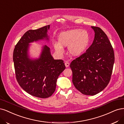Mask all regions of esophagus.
<instances>
[{"label": "esophagus", "instance_id": "1", "mask_svg": "<svg viewBox=\"0 0 124 124\" xmlns=\"http://www.w3.org/2000/svg\"><path fill=\"white\" fill-rule=\"evenodd\" d=\"M65 66H66V68H68V67L69 66V65H70V63L68 62H66L65 63Z\"/></svg>", "mask_w": 124, "mask_h": 124}]
</instances>
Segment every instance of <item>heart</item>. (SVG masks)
<instances>
[{
    "mask_svg": "<svg viewBox=\"0 0 124 124\" xmlns=\"http://www.w3.org/2000/svg\"><path fill=\"white\" fill-rule=\"evenodd\" d=\"M58 41L53 43L54 48L58 53L63 54V47L68 46L70 55L78 56L86 50L90 42V35L85 30L72 29L60 33Z\"/></svg>",
    "mask_w": 124,
    "mask_h": 124,
    "instance_id": "b5f03b06",
    "label": "heart"
}]
</instances>
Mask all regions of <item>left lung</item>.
I'll return each instance as SVG.
<instances>
[{
	"label": "left lung",
	"mask_w": 124,
	"mask_h": 124,
	"mask_svg": "<svg viewBox=\"0 0 124 124\" xmlns=\"http://www.w3.org/2000/svg\"><path fill=\"white\" fill-rule=\"evenodd\" d=\"M91 28L95 33L93 43L70 65L74 86L87 95H94L107 87L114 62L113 49L107 36L99 27Z\"/></svg>",
	"instance_id": "1"
}]
</instances>
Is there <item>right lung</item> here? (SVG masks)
Listing matches in <instances>:
<instances>
[{"mask_svg": "<svg viewBox=\"0 0 124 124\" xmlns=\"http://www.w3.org/2000/svg\"><path fill=\"white\" fill-rule=\"evenodd\" d=\"M50 25L25 32L15 46L13 62L16 79L25 91L37 97L46 99L55 91L59 75L65 69L63 61L54 59L50 49L45 45L39 57L31 58L29 55L30 43L49 40Z\"/></svg>", "mask_w": 124, "mask_h": 124, "instance_id": "1", "label": "right lung"}]
</instances>
